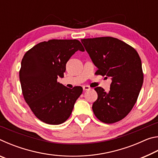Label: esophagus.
Segmentation results:
<instances>
[{
    "label": "esophagus",
    "mask_w": 158,
    "mask_h": 158,
    "mask_svg": "<svg viewBox=\"0 0 158 158\" xmlns=\"http://www.w3.org/2000/svg\"><path fill=\"white\" fill-rule=\"evenodd\" d=\"M90 89V88L89 85H83V90H89Z\"/></svg>",
    "instance_id": "esophagus-1"
}]
</instances>
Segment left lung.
I'll return each instance as SVG.
<instances>
[{"instance_id":"8db88e82","label":"left lung","mask_w":158,"mask_h":158,"mask_svg":"<svg viewBox=\"0 0 158 158\" xmlns=\"http://www.w3.org/2000/svg\"><path fill=\"white\" fill-rule=\"evenodd\" d=\"M85 49L98 68L96 73L110 77V90L97 87L93 104L95 116L105 123L121 121L132 110L142 87L143 74L139 56L133 47L111 37L81 39Z\"/></svg>"}]
</instances>
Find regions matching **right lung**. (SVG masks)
Returning a JSON list of instances; mask_svg holds the SVG:
<instances>
[{"label": "right lung", "instance_id": "obj_1", "mask_svg": "<svg viewBox=\"0 0 158 158\" xmlns=\"http://www.w3.org/2000/svg\"><path fill=\"white\" fill-rule=\"evenodd\" d=\"M84 49L77 40H51L36 44L23 56L19 71L23 98L37 118L59 125L72 114L83 91L57 81L63 78L66 63L74 53Z\"/></svg>", "mask_w": 158, "mask_h": 158}]
</instances>
